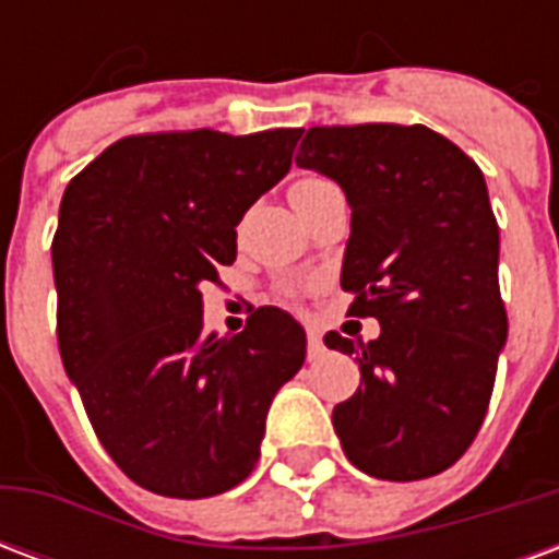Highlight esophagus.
I'll return each instance as SVG.
<instances>
[{
  "mask_svg": "<svg viewBox=\"0 0 559 559\" xmlns=\"http://www.w3.org/2000/svg\"><path fill=\"white\" fill-rule=\"evenodd\" d=\"M323 353H326V344H323V338H320L317 332H308V359H311V362H317Z\"/></svg>",
  "mask_w": 559,
  "mask_h": 559,
  "instance_id": "1",
  "label": "esophagus"
}]
</instances>
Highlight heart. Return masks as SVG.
<instances>
[{"mask_svg":"<svg viewBox=\"0 0 559 559\" xmlns=\"http://www.w3.org/2000/svg\"><path fill=\"white\" fill-rule=\"evenodd\" d=\"M323 185H332L326 182V179H320V176H299V179H293L290 182V203H296V200H302V197L314 194L317 188H323Z\"/></svg>","mask_w":559,"mask_h":559,"instance_id":"heart-1","label":"heart"}]
</instances>
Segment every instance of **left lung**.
Returning <instances> with one entry per match:
<instances>
[{
  "mask_svg": "<svg viewBox=\"0 0 559 559\" xmlns=\"http://www.w3.org/2000/svg\"><path fill=\"white\" fill-rule=\"evenodd\" d=\"M296 164L347 194L341 287L380 320L368 344L323 338L362 371L332 411L344 455L374 479L437 476L479 433L509 335L485 176L431 128L386 122L308 128Z\"/></svg>",
  "mask_w": 559,
  "mask_h": 559,
  "instance_id": "left-lung-1",
  "label": "left lung"
}]
</instances>
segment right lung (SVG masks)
I'll list each match as a JSON object with an SVG mask.
<instances>
[{
	"instance_id": "obj_1",
	"label": "right lung",
	"mask_w": 559,
	"mask_h": 559,
	"mask_svg": "<svg viewBox=\"0 0 559 559\" xmlns=\"http://www.w3.org/2000/svg\"><path fill=\"white\" fill-rule=\"evenodd\" d=\"M302 128L116 140L68 182L53 236L56 332L104 449L146 491L200 500L254 469L269 404L305 362L275 305L203 332V284L236 224L287 176Z\"/></svg>"
}]
</instances>
